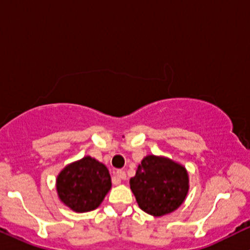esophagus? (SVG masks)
Here are the masks:
<instances>
[{
  "instance_id": "esophagus-1",
  "label": "esophagus",
  "mask_w": 250,
  "mask_h": 250,
  "mask_svg": "<svg viewBox=\"0 0 250 250\" xmlns=\"http://www.w3.org/2000/svg\"><path fill=\"white\" fill-rule=\"evenodd\" d=\"M116 176H117V179L119 180H125V173L123 170H121V169H120V170H116Z\"/></svg>"
}]
</instances>
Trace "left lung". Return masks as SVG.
I'll use <instances>...</instances> for the list:
<instances>
[{"mask_svg":"<svg viewBox=\"0 0 250 250\" xmlns=\"http://www.w3.org/2000/svg\"><path fill=\"white\" fill-rule=\"evenodd\" d=\"M129 183L139 207L153 216L173 213L185 202L189 191L187 169L156 155L143 157Z\"/></svg>","mask_w":250,"mask_h":250,"instance_id":"obj_1","label":"left lung"}]
</instances>
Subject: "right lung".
I'll use <instances>...</instances> for the list:
<instances>
[{"mask_svg":"<svg viewBox=\"0 0 250 250\" xmlns=\"http://www.w3.org/2000/svg\"><path fill=\"white\" fill-rule=\"evenodd\" d=\"M111 188L108 168L91 156L71 162L56 177L57 196L76 213H87L99 207Z\"/></svg>","mask_w":250,"mask_h":250,"instance_id":"obj_1","label":"right lung"}]
</instances>
